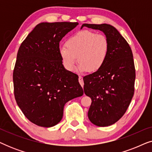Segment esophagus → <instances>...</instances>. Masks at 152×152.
<instances>
[{"label":"esophagus","mask_w":152,"mask_h":152,"mask_svg":"<svg viewBox=\"0 0 152 152\" xmlns=\"http://www.w3.org/2000/svg\"><path fill=\"white\" fill-rule=\"evenodd\" d=\"M79 82H80L81 86L82 87L84 86V81H83V77L82 76H79Z\"/></svg>","instance_id":"obj_1"}]
</instances>
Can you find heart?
<instances>
[{
	"label": "heart",
	"instance_id": "1",
	"mask_svg": "<svg viewBox=\"0 0 152 152\" xmlns=\"http://www.w3.org/2000/svg\"><path fill=\"white\" fill-rule=\"evenodd\" d=\"M109 49V40L105 35L91 30H82L67 39L66 47L59 48V55L64 67L68 71L74 70L78 60L79 72L88 70L95 72L104 65Z\"/></svg>",
	"mask_w": 152,
	"mask_h": 152
}]
</instances>
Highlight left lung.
Returning a JSON list of instances; mask_svg holds the SVG:
<instances>
[{"instance_id": "1", "label": "left lung", "mask_w": 152, "mask_h": 152, "mask_svg": "<svg viewBox=\"0 0 152 152\" xmlns=\"http://www.w3.org/2000/svg\"><path fill=\"white\" fill-rule=\"evenodd\" d=\"M104 32L109 42V53L99 71L83 77L84 91L92 100L88 112L90 121L98 126L115 123L128 109L134 93L136 79L132 49L111 25L83 24Z\"/></svg>"}]
</instances>
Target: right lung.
Here are the masks:
<instances>
[{"label":"right lung","mask_w":152,"mask_h":152,"mask_svg":"<svg viewBox=\"0 0 152 152\" xmlns=\"http://www.w3.org/2000/svg\"><path fill=\"white\" fill-rule=\"evenodd\" d=\"M78 23H41L23 41L13 72L14 97L25 116L51 127L63 117L64 105L84 94L78 75L64 68L59 42Z\"/></svg>","instance_id":"obj_1"}]
</instances>
